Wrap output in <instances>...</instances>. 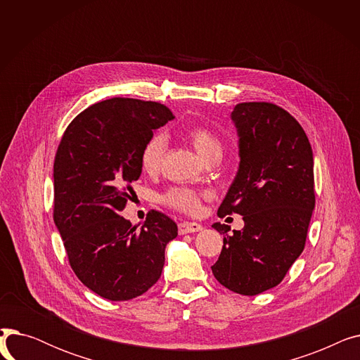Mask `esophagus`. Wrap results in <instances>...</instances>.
<instances>
[{
  "mask_svg": "<svg viewBox=\"0 0 360 360\" xmlns=\"http://www.w3.org/2000/svg\"><path fill=\"white\" fill-rule=\"evenodd\" d=\"M202 231V226L195 221H182L179 223V233L186 235V233H195Z\"/></svg>",
  "mask_w": 360,
  "mask_h": 360,
  "instance_id": "1",
  "label": "esophagus"
}]
</instances>
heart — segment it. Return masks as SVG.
I'll list each match as a JSON object with an SVG mask.
<instances>
[{"label":"heart","instance_id":"1","mask_svg":"<svg viewBox=\"0 0 360 360\" xmlns=\"http://www.w3.org/2000/svg\"><path fill=\"white\" fill-rule=\"evenodd\" d=\"M185 140L190 143L198 156L207 162L212 158L221 156L223 144L214 132L205 127H193L185 131ZM166 150V139L163 134L151 136L143 146L140 162L147 174H156L162 167ZM205 194L188 188H172L163 195V202L169 207L185 213H195L200 209L201 200Z\"/></svg>","mask_w":360,"mask_h":360}]
</instances>
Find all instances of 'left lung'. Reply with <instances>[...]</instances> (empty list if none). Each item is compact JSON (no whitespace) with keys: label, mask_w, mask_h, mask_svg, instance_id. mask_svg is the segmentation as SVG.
<instances>
[{"label":"left lung","mask_w":360,"mask_h":360,"mask_svg":"<svg viewBox=\"0 0 360 360\" xmlns=\"http://www.w3.org/2000/svg\"><path fill=\"white\" fill-rule=\"evenodd\" d=\"M239 167L217 216H243V229L214 223L223 248L212 271L229 290L255 296L285 278L305 248L315 207L314 156L304 128L285 109L245 102L231 113Z\"/></svg>","instance_id":"left-lung-1"}]
</instances>
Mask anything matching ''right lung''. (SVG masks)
<instances>
[{
	"instance_id": "right-lung-1",
	"label": "right lung",
	"mask_w": 360,
	"mask_h": 360,
	"mask_svg": "<svg viewBox=\"0 0 360 360\" xmlns=\"http://www.w3.org/2000/svg\"><path fill=\"white\" fill-rule=\"evenodd\" d=\"M175 117L162 103L112 98L67 127L53 163V221L72 271L109 300H129L160 278L176 223L151 210L139 229L121 216L153 131Z\"/></svg>"
}]
</instances>
